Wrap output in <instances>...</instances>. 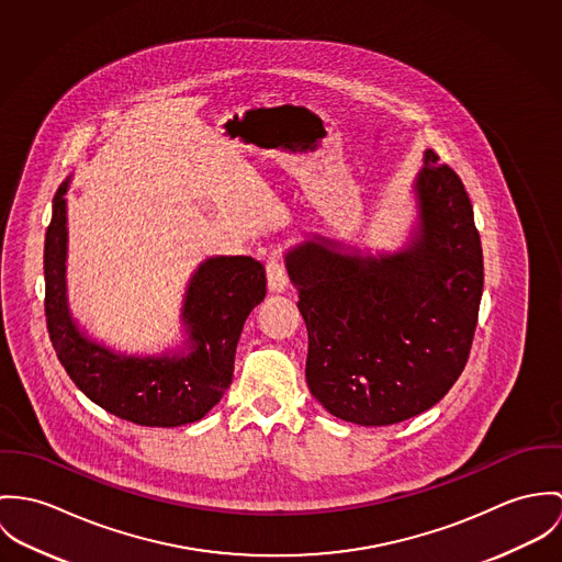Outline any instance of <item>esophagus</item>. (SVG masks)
Here are the masks:
<instances>
[{
  "label": "esophagus",
  "instance_id": "esophagus-1",
  "mask_svg": "<svg viewBox=\"0 0 562 562\" xmlns=\"http://www.w3.org/2000/svg\"><path fill=\"white\" fill-rule=\"evenodd\" d=\"M267 284H269V291H273V293H282L289 284L284 258L278 251H273L267 260Z\"/></svg>",
  "mask_w": 562,
  "mask_h": 562
}]
</instances>
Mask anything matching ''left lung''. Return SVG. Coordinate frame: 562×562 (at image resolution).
<instances>
[{"label": "left lung", "mask_w": 562, "mask_h": 562, "mask_svg": "<svg viewBox=\"0 0 562 562\" xmlns=\"http://www.w3.org/2000/svg\"><path fill=\"white\" fill-rule=\"evenodd\" d=\"M425 153L405 250L362 256L314 237L286 254L308 329L306 381L336 418L385 427L439 403L470 358L483 248L459 175Z\"/></svg>", "instance_id": "left-lung-1"}]
</instances>
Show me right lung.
Masks as SVG:
<instances>
[{
    "label": "right lung",
    "instance_id": "add662e5",
    "mask_svg": "<svg viewBox=\"0 0 562 562\" xmlns=\"http://www.w3.org/2000/svg\"><path fill=\"white\" fill-rule=\"evenodd\" d=\"M54 198L45 235V316L52 345L75 385L105 412L142 427L200 420L231 387L244 323L267 293L262 262L251 256L206 258L189 280L183 321L189 353L133 358L88 340L66 304V200Z\"/></svg>",
    "mask_w": 562,
    "mask_h": 562
}]
</instances>
